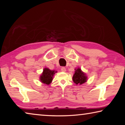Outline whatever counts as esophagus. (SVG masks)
<instances>
[{
	"label": "esophagus",
	"instance_id": "esophagus-1",
	"mask_svg": "<svg viewBox=\"0 0 125 125\" xmlns=\"http://www.w3.org/2000/svg\"><path fill=\"white\" fill-rule=\"evenodd\" d=\"M61 70L62 72H65V71H66V68H65V67H62L61 68Z\"/></svg>",
	"mask_w": 125,
	"mask_h": 125
}]
</instances>
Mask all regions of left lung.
<instances>
[{"label": "left lung", "mask_w": 125, "mask_h": 125, "mask_svg": "<svg viewBox=\"0 0 125 125\" xmlns=\"http://www.w3.org/2000/svg\"><path fill=\"white\" fill-rule=\"evenodd\" d=\"M75 72L74 74H73L72 79L74 83L75 84H83L85 83L88 80V77L86 76L85 73L82 71L80 68L78 67L74 69Z\"/></svg>", "instance_id": "8db88e82"}]
</instances>
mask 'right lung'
<instances>
[{"mask_svg":"<svg viewBox=\"0 0 125 125\" xmlns=\"http://www.w3.org/2000/svg\"><path fill=\"white\" fill-rule=\"evenodd\" d=\"M57 72V71L54 70H51L48 68H45L41 75L40 76V80L41 83L50 85L51 83L53 80V77L55 73Z\"/></svg>","mask_w":125,"mask_h":125,"instance_id":"add662e5","label":"right lung"}]
</instances>
